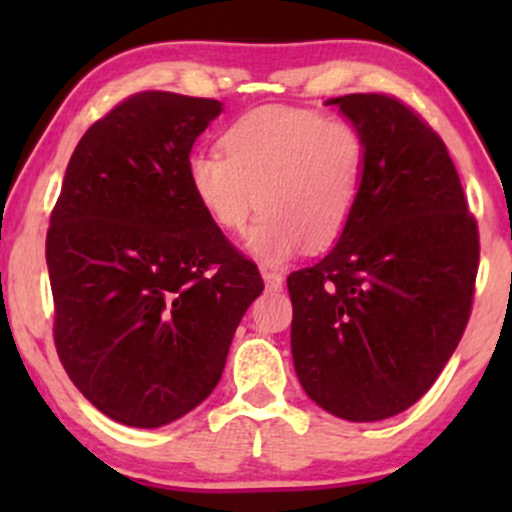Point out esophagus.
<instances>
[{"label":"esophagus","mask_w":512,"mask_h":512,"mask_svg":"<svg viewBox=\"0 0 512 512\" xmlns=\"http://www.w3.org/2000/svg\"><path fill=\"white\" fill-rule=\"evenodd\" d=\"M262 279L269 291H281V286H284V276L276 272V269H262Z\"/></svg>","instance_id":"esophagus-1"}]
</instances>
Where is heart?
Segmentation results:
<instances>
[{
    "label": "heart",
    "instance_id": "b5f03b06",
    "mask_svg": "<svg viewBox=\"0 0 512 512\" xmlns=\"http://www.w3.org/2000/svg\"><path fill=\"white\" fill-rule=\"evenodd\" d=\"M220 151L187 158V185L207 219L240 233L255 209L248 252L284 264L308 250H327L344 236L361 202L368 142L346 117L264 105L221 134Z\"/></svg>",
    "mask_w": 512,
    "mask_h": 512
}]
</instances>
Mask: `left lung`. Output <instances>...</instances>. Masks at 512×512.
<instances>
[{
	"label": "left lung",
	"instance_id": "1",
	"mask_svg": "<svg viewBox=\"0 0 512 512\" xmlns=\"http://www.w3.org/2000/svg\"><path fill=\"white\" fill-rule=\"evenodd\" d=\"M327 105L361 127V202L334 250L286 279L303 390L346 421L409 409L460 344L474 301L479 228L448 146L395 96Z\"/></svg>",
	"mask_w": 512,
	"mask_h": 512
}]
</instances>
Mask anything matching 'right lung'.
<instances>
[{"label":"right lung","instance_id":"add662e5","mask_svg":"<svg viewBox=\"0 0 512 512\" xmlns=\"http://www.w3.org/2000/svg\"><path fill=\"white\" fill-rule=\"evenodd\" d=\"M214 98L139 91L88 127L50 214L45 257L69 380L117 424L156 428L211 395L257 264L187 185Z\"/></svg>","mask_w":512,"mask_h":512}]
</instances>
